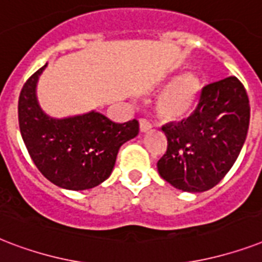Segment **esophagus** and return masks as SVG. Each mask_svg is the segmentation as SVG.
<instances>
[{
    "label": "esophagus",
    "instance_id": "1",
    "mask_svg": "<svg viewBox=\"0 0 262 262\" xmlns=\"http://www.w3.org/2000/svg\"><path fill=\"white\" fill-rule=\"evenodd\" d=\"M151 127L152 125L149 121H147V119L144 118L140 119V132H141V133H145V132L151 130Z\"/></svg>",
    "mask_w": 262,
    "mask_h": 262
}]
</instances>
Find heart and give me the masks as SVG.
<instances>
[{
  "mask_svg": "<svg viewBox=\"0 0 262 262\" xmlns=\"http://www.w3.org/2000/svg\"><path fill=\"white\" fill-rule=\"evenodd\" d=\"M201 91V83L197 76L186 73L178 76L160 94L156 107L162 117L167 119L185 118L194 108Z\"/></svg>",
  "mask_w": 262,
  "mask_h": 262,
  "instance_id": "1",
  "label": "heart"
}]
</instances>
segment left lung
Listing matches in <instances>:
<instances>
[{"mask_svg":"<svg viewBox=\"0 0 262 262\" xmlns=\"http://www.w3.org/2000/svg\"><path fill=\"white\" fill-rule=\"evenodd\" d=\"M249 119L248 94L236 77L204 87L190 117L162 127L167 151L158 162L159 175L179 190L212 189L235 163L248 136Z\"/></svg>","mask_w":262,"mask_h":262,"instance_id":"8db88e82","label":"left lung"}]
</instances>
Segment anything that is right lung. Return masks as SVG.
Instances as JSON below:
<instances>
[{
    "label": "right lung",
    "mask_w": 262,
    "mask_h": 262,
    "mask_svg": "<svg viewBox=\"0 0 262 262\" xmlns=\"http://www.w3.org/2000/svg\"><path fill=\"white\" fill-rule=\"evenodd\" d=\"M47 63L23 85L18 125L28 154L50 182L68 190L98 186L111 175L119 148L139 135V122L115 123L98 111L54 118L38 102L36 85Z\"/></svg>",
    "instance_id": "add662e5"
}]
</instances>
